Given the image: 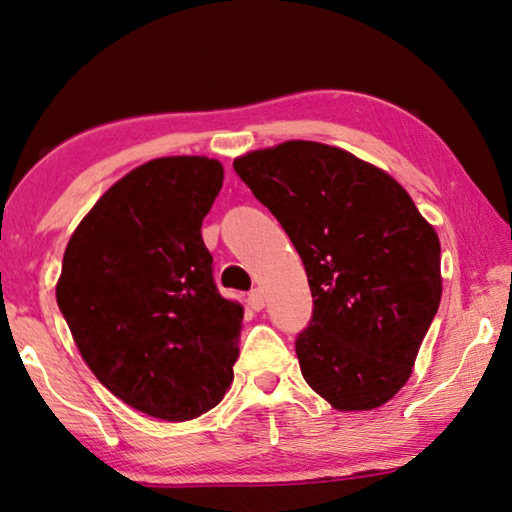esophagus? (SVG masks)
I'll return each mask as SVG.
<instances>
[{"mask_svg": "<svg viewBox=\"0 0 512 512\" xmlns=\"http://www.w3.org/2000/svg\"><path fill=\"white\" fill-rule=\"evenodd\" d=\"M248 305L253 307V311H262V309H264V305H266V300H264V293L259 291V289L250 291V293H248Z\"/></svg>", "mask_w": 512, "mask_h": 512, "instance_id": "1", "label": "esophagus"}]
</instances>
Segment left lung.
<instances>
[{
    "label": "left lung",
    "instance_id": "8db88e82",
    "mask_svg": "<svg viewBox=\"0 0 512 512\" xmlns=\"http://www.w3.org/2000/svg\"><path fill=\"white\" fill-rule=\"evenodd\" d=\"M235 171L305 264L302 377L336 411L393 400L443 296L433 225L391 173L339 146L289 140L239 155Z\"/></svg>",
    "mask_w": 512,
    "mask_h": 512
}]
</instances>
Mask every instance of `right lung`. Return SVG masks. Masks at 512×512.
Here are the masks:
<instances>
[{
	"mask_svg": "<svg viewBox=\"0 0 512 512\" xmlns=\"http://www.w3.org/2000/svg\"><path fill=\"white\" fill-rule=\"evenodd\" d=\"M223 164L169 155L119 178L76 225L56 284L83 361L108 391L167 422L223 400L244 307L223 298L201 225Z\"/></svg>",
	"mask_w": 512,
	"mask_h": 512,
	"instance_id": "right-lung-1",
	"label": "right lung"
}]
</instances>
